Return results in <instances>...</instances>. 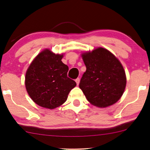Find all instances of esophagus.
Returning <instances> with one entry per match:
<instances>
[{
	"mask_svg": "<svg viewBox=\"0 0 150 150\" xmlns=\"http://www.w3.org/2000/svg\"><path fill=\"white\" fill-rule=\"evenodd\" d=\"M76 83L77 86H79V83H80V79L78 78V79H76Z\"/></svg>",
	"mask_w": 150,
	"mask_h": 150,
	"instance_id": "1",
	"label": "esophagus"
}]
</instances>
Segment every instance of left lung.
I'll return each instance as SVG.
<instances>
[{"mask_svg":"<svg viewBox=\"0 0 150 150\" xmlns=\"http://www.w3.org/2000/svg\"><path fill=\"white\" fill-rule=\"evenodd\" d=\"M86 71L79 88L91 104L105 108L114 104L126 88L125 69L119 60L106 49L99 47L82 53Z\"/></svg>","mask_w":150,"mask_h":150,"instance_id":"left-lung-1","label":"left lung"}]
</instances>
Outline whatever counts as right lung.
Masks as SVG:
<instances>
[{
  "instance_id": "obj_1",
  "label": "right lung",
  "mask_w": 150,
  "mask_h": 150,
  "mask_svg": "<svg viewBox=\"0 0 150 150\" xmlns=\"http://www.w3.org/2000/svg\"><path fill=\"white\" fill-rule=\"evenodd\" d=\"M63 54L45 49L37 55L25 73V88L33 101L43 108L53 109L65 102L76 86L67 77L69 67L62 62Z\"/></svg>"
}]
</instances>
